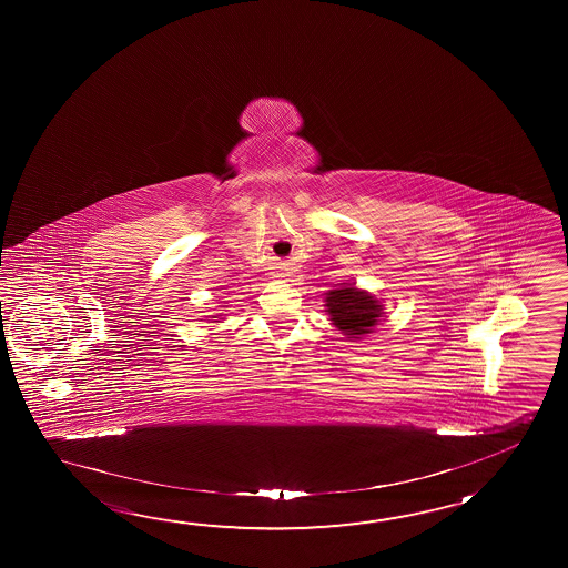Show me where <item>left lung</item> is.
Returning <instances> with one entry per match:
<instances>
[{
  "mask_svg": "<svg viewBox=\"0 0 568 568\" xmlns=\"http://www.w3.org/2000/svg\"><path fill=\"white\" fill-rule=\"evenodd\" d=\"M326 308L333 325L348 338L358 341L378 323L382 305L368 293L356 287L335 288L326 293Z\"/></svg>",
  "mask_w": 568,
  "mask_h": 568,
  "instance_id": "left-lung-1",
  "label": "left lung"
}]
</instances>
